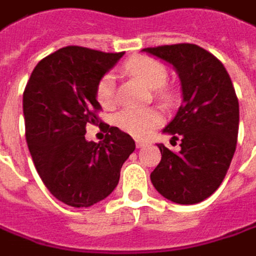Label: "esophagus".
Returning a JSON list of instances; mask_svg holds the SVG:
<instances>
[{
    "label": "esophagus",
    "mask_w": 256,
    "mask_h": 256,
    "mask_svg": "<svg viewBox=\"0 0 256 256\" xmlns=\"http://www.w3.org/2000/svg\"><path fill=\"white\" fill-rule=\"evenodd\" d=\"M136 146H137V148H142V147H146V146H147V142H146V141H142V140H137V141H136Z\"/></svg>",
    "instance_id": "1"
}]
</instances>
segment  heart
<instances>
[{
  "instance_id": "heart-1",
  "label": "heart",
  "mask_w": 256,
  "mask_h": 256,
  "mask_svg": "<svg viewBox=\"0 0 256 256\" xmlns=\"http://www.w3.org/2000/svg\"><path fill=\"white\" fill-rule=\"evenodd\" d=\"M124 71L150 88L162 87L168 78L166 66L158 62L157 60L148 56H138L130 60L124 65ZM163 96L168 94L163 93ZM96 98L104 108H110L115 103V78L112 74H106L102 77L96 88ZM162 122H163V115L156 108H148V109L126 108L116 115V124L119 128L136 137H147Z\"/></svg>"
}]
</instances>
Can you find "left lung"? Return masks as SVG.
Here are the masks:
<instances>
[{
  "label": "left lung",
  "instance_id": "obj_1",
  "mask_svg": "<svg viewBox=\"0 0 256 256\" xmlns=\"http://www.w3.org/2000/svg\"><path fill=\"white\" fill-rule=\"evenodd\" d=\"M179 76L182 104L163 132L180 150L157 144L162 160L150 174L158 194L176 204H198L220 186L236 150L239 102L230 76L208 50L192 44L146 48Z\"/></svg>",
  "mask_w": 256,
  "mask_h": 256
}]
</instances>
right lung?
I'll use <instances>...</instances> for the list:
<instances>
[{"label": "right lung", "mask_w": 256, "mask_h": 256, "mask_svg": "<svg viewBox=\"0 0 256 256\" xmlns=\"http://www.w3.org/2000/svg\"><path fill=\"white\" fill-rule=\"evenodd\" d=\"M119 54L66 46L34 66L23 93L26 141L34 168L49 192L82 208L116 188L120 168L136 150L126 132L109 126L103 141L86 140V125L98 120L100 78Z\"/></svg>", "instance_id": "1"}]
</instances>
